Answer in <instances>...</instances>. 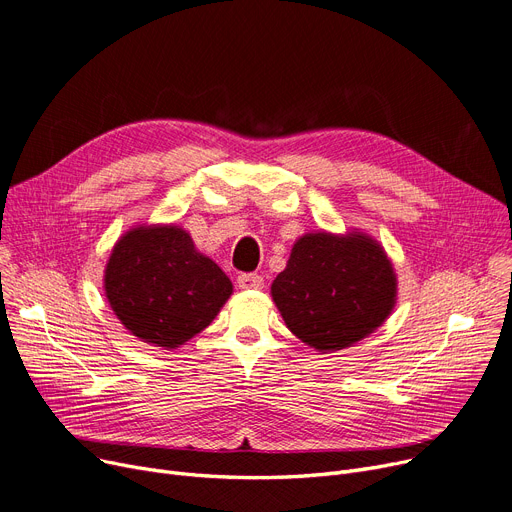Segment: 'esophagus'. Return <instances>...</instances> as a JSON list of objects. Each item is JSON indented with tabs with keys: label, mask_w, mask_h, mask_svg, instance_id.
I'll list each match as a JSON object with an SVG mask.
<instances>
[{
	"label": "esophagus",
	"mask_w": 512,
	"mask_h": 512,
	"mask_svg": "<svg viewBox=\"0 0 512 512\" xmlns=\"http://www.w3.org/2000/svg\"><path fill=\"white\" fill-rule=\"evenodd\" d=\"M236 284L243 290H259V288H263V278L257 274H243V276H238Z\"/></svg>",
	"instance_id": "esophagus-1"
}]
</instances>
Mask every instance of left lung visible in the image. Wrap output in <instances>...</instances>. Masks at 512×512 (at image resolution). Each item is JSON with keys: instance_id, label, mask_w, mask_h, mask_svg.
Masks as SVG:
<instances>
[{"instance_id": "left-lung-1", "label": "left lung", "mask_w": 512, "mask_h": 512, "mask_svg": "<svg viewBox=\"0 0 512 512\" xmlns=\"http://www.w3.org/2000/svg\"><path fill=\"white\" fill-rule=\"evenodd\" d=\"M286 327L317 352H337L377 331L397 302V276L383 245L354 228L306 232L271 284Z\"/></svg>"}]
</instances>
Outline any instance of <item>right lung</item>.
Masks as SVG:
<instances>
[{
  "label": "right lung",
  "mask_w": 512,
  "mask_h": 512,
  "mask_svg": "<svg viewBox=\"0 0 512 512\" xmlns=\"http://www.w3.org/2000/svg\"><path fill=\"white\" fill-rule=\"evenodd\" d=\"M102 288L121 325L160 350L201 333L232 294L228 276L177 224H138L121 234Z\"/></svg>",
  "instance_id": "right-lung-1"
}]
</instances>
